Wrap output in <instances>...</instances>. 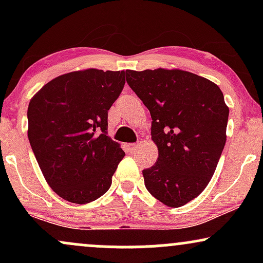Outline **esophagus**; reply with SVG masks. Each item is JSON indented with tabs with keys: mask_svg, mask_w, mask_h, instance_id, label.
I'll return each instance as SVG.
<instances>
[{
	"mask_svg": "<svg viewBox=\"0 0 263 263\" xmlns=\"http://www.w3.org/2000/svg\"><path fill=\"white\" fill-rule=\"evenodd\" d=\"M138 146H140V144H138V143H129L127 147H128V151H129V152L132 153V152H135V151L138 148Z\"/></svg>",
	"mask_w": 263,
	"mask_h": 263,
	"instance_id": "34e87169",
	"label": "esophagus"
}]
</instances>
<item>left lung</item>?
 I'll list each match as a JSON object with an SVG mask.
<instances>
[{
    "mask_svg": "<svg viewBox=\"0 0 263 263\" xmlns=\"http://www.w3.org/2000/svg\"><path fill=\"white\" fill-rule=\"evenodd\" d=\"M126 80L149 110L158 148L155 165L142 171L144 185L167 206H183L206 188L224 149V95L213 81L179 69L126 70Z\"/></svg>",
    "mask_w": 263,
    "mask_h": 263,
    "instance_id": "8db88e82",
    "label": "left lung"
}]
</instances>
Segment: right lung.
<instances>
[{
	"label": "right lung",
	"instance_id": "1",
	"mask_svg": "<svg viewBox=\"0 0 263 263\" xmlns=\"http://www.w3.org/2000/svg\"><path fill=\"white\" fill-rule=\"evenodd\" d=\"M123 85V70L85 69L57 77L29 101V143L64 200L87 204L110 189L125 152L106 135L107 112Z\"/></svg>",
	"mask_w": 263,
	"mask_h": 263
}]
</instances>
